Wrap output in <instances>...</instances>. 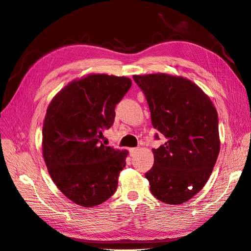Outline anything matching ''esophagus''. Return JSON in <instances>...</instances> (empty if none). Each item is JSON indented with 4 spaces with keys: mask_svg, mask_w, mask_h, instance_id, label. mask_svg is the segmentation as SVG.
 Instances as JSON below:
<instances>
[{
    "mask_svg": "<svg viewBox=\"0 0 251 251\" xmlns=\"http://www.w3.org/2000/svg\"><path fill=\"white\" fill-rule=\"evenodd\" d=\"M138 150H139L138 148H131V149H128V151H130L131 156H134L136 153H137Z\"/></svg>",
    "mask_w": 251,
    "mask_h": 251,
    "instance_id": "esophagus-1",
    "label": "esophagus"
}]
</instances>
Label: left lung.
Returning <instances> with one entry per match:
<instances>
[{
	"label": "left lung",
	"instance_id": "left-lung-1",
	"mask_svg": "<svg viewBox=\"0 0 251 251\" xmlns=\"http://www.w3.org/2000/svg\"><path fill=\"white\" fill-rule=\"evenodd\" d=\"M133 78L146 95L153 126L166 139L151 150L154 165L146 174L151 193L166 204L184 203L206 184L216 164L220 151L217 110L187 78L166 73Z\"/></svg>",
	"mask_w": 251,
	"mask_h": 251
}]
</instances>
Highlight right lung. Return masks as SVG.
Here are the masks:
<instances>
[{"label": "right lung", "instance_id": "right-lung-1", "mask_svg": "<svg viewBox=\"0 0 251 251\" xmlns=\"http://www.w3.org/2000/svg\"><path fill=\"white\" fill-rule=\"evenodd\" d=\"M132 86L125 76L91 73L52 98L43 125V157L51 179L68 199L93 207L115 193L126 150L101 143L115 107Z\"/></svg>", "mask_w": 251, "mask_h": 251}]
</instances>
